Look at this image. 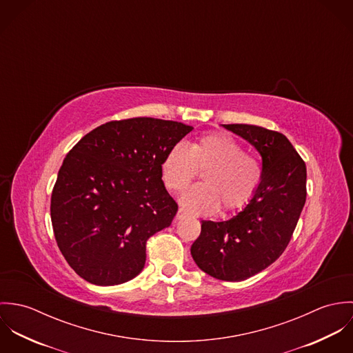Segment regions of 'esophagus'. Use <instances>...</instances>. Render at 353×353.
<instances>
[{"instance_id": "1", "label": "esophagus", "mask_w": 353, "mask_h": 353, "mask_svg": "<svg viewBox=\"0 0 353 353\" xmlns=\"http://www.w3.org/2000/svg\"><path fill=\"white\" fill-rule=\"evenodd\" d=\"M188 216V213L181 208L179 210H178V213H176V219H185Z\"/></svg>"}]
</instances>
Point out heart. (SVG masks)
Instances as JSON below:
<instances>
[{"label":"heart","mask_w":353,"mask_h":353,"mask_svg":"<svg viewBox=\"0 0 353 353\" xmlns=\"http://www.w3.org/2000/svg\"><path fill=\"white\" fill-rule=\"evenodd\" d=\"M202 171L201 185L182 197V205L199 214H212L219 208L235 212L245 208L262 182L259 161L225 133H209L190 144L178 143L164 154L160 172L165 189L182 193Z\"/></svg>","instance_id":"b5f03b06"}]
</instances>
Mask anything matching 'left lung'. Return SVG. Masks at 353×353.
I'll return each mask as SVG.
<instances>
[{
	"instance_id": "left-lung-1",
	"label": "left lung",
	"mask_w": 353,
	"mask_h": 353,
	"mask_svg": "<svg viewBox=\"0 0 353 353\" xmlns=\"http://www.w3.org/2000/svg\"><path fill=\"white\" fill-rule=\"evenodd\" d=\"M225 129L248 140L262 157V182L248 206L227 221L205 220L192 245L199 268L224 281H242L287 249L305 202V164L290 140L255 125Z\"/></svg>"
}]
</instances>
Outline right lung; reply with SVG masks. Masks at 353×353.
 Wrapping results in <instances>:
<instances>
[{"label": "right lung", "mask_w": 353, "mask_h": 353, "mask_svg": "<svg viewBox=\"0 0 353 353\" xmlns=\"http://www.w3.org/2000/svg\"><path fill=\"white\" fill-rule=\"evenodd\" d=\"M192 129L148 117L111 121L66 154L51 193V223L80 277L117 285L143 270L147 241L178 212L161 181V160Z\"/></svg>", "instance_id": "obj_1"}]
</instances>
